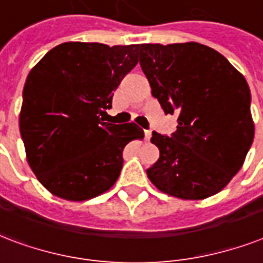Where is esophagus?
<instances>
[{
	"label": "esophagus",
	"mask_w": 263,
	"mask_h": 263,
	"mask_svg": "<svg viewBox=\"0 0 263 263\" xmlns=\"http://www.w3.org/2000/svg\"><path fill=\"white\" fill-rule=\"evenodd\" d=\"M151 136H152V132H151V130H144V138H145V141H149Z\"/></svg>",
	"instance_id": "esophagus-1"
}]
</instances>
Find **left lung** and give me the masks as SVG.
Returning a JSON list of instances; mask_svg holds the SVG:
<instances>
[{"label": "left lung", "instance_id": "obj_1", "mask_svg": "<svg viewBox=\"0 0 263 263\" xmlns=\"http://www.w3.org/2000/svg\"><path fill=\"white\" fill-rule=\"evenodd\" d=\"M138 54L152 96L166 115H178L170 137L152 133L160 155L148 178L185 200L218 193L241 168L254 140L247 81L222 54L197 42L144 44Z\"/></svg>", "mask_w": 263, "mask_h": 263}]
</instances>
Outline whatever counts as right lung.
<instances>
[{
	"label": "right lung",
	"mask_w": 263,
	"mask_h": 263,
	"mask_svg": "<svg viewBox=\"0 0 263 263\" xmlns=\"http://www.w3.org/2000/svg\"><path fill=\"white\" fill-rule=\"evenodd\" d=\"M140 45L64 42L30 71L19 117L27 162L49 192L82 201L108 191L136 123L103 122L114 90L138 63Z\"/></svg>",
	"instance_id": "right-lung-1"
}]
</instances>
